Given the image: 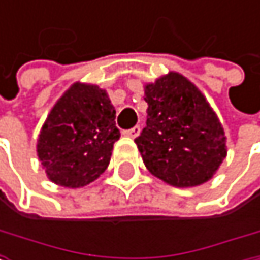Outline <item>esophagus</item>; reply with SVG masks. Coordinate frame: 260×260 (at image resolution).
<instances>
[{"label":"esophagus","instance_id":"esophagus-1","mask_svg":"<svg viewBox=\"0 0 260 260\" xmlns=\"http://www.w3.org/2000/svg\"><path fill=\"white\" fill-rule=\"evenodd\" d=\"M139 125H136V127H132V128H128V130H125L124 132V135L125 136H128V138H136L138 135H139Z\"/></svg>","mask_w":260,"mask_h":260}]
</instances>
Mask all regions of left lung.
<instances>
[{
	"label": "left lung",
	"mask_w": 260,
	"mask_h": 260,
	"mask_svg": "<svg viewBox=\"0 0 260 260\" xmlns=\"http://www.w3.org/2000/svg\"><path fill=\"white\" fill-rule=\"evenodd\" d=\"M147 121L135 139L159 180L192 187L212 178L226 156L222 124L186 77L171 73L146 86Z\"/></svg>",
	"instance_id": "1"
}]
</instances>
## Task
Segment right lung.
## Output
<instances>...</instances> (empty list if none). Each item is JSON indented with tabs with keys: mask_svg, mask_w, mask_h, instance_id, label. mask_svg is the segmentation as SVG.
<instances>
[{
	"mask_svg": "<svg viewBox=\"0 0 260 260\" xmlns=\"http://www.w3.org/2000/svg\"><path fill=\"white\" fill-rule=\"evenodd\" d=\"M114 118L104 89L74 83L49 113L38 138V158L49 180L80 187L104 174L121 136Z\"/></svg>",
	"mask_w": 260,
	"mask_h": 260,
	"instance_id": "1",
	"label": "right lung"
}]
</instances>
